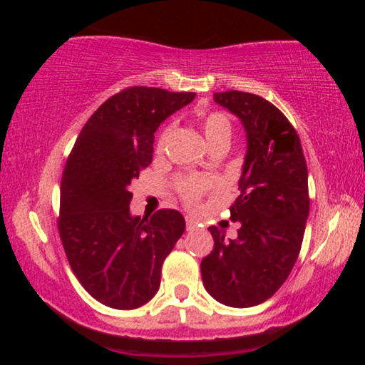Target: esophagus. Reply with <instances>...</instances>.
I'll return each mask as SVG.
<instances>
[{"instance_id": "1", "label": "esophagus", "mask_w": 365, "mask_h": 365, "mask_svg": "<svg viewBox=\"0 0 365 365\" xmlns=\"http://www.w3.org/2000/svg\"><path fill=\"white\" fill-rule=\"evenodd\" d=\"M197 225H198L197 220H193L192 216H187V230L188 231H193L195 227H197Z\"/></svg>"}]
</instances>
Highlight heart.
Returning <instances> with one entry per match:
<instances>
[{
  "label": "heart",
  "instance_id": "b5f03b06",
  "mask_svg": "<svg viewBox=\"0 0 365 365\" xmlns=\"http://www.w3.org/2000/svg\"><path fill=\"white\" fill-rule=\"evenodd\" d=\"M205 138L208 144H213L221 139H231V123L225 114L221 113H210L201 119ZM210 187V180L203 177H183L178 180V192L182 193L183 200L188 205H195L201 198V195Z\"/></svg>",
  "mask_w": 365,
  "mask_h": 365
}]
</instances>
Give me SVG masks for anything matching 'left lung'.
<instances>
[{
    "instance_id": "8db88e82",
    "label": "left lung",
    "mask_w": 365,
    "mask_h": 365,
    "mask_svg": "<svg viewBox=\"0 0 365 365\" xmlns=\"http://www.w3.org/2000/svg\"><path fill=\"white\" fill-rule=\"evenodd\" d=\"M241 119L247 138L241 195L231 206L237 237L210 226L215 247L201 260L206 292L226 307H255L284 285L295 265L309 213L308 168L295 128L279 108L246 91L215 93Z\"/></svg>"
}]
</instances>
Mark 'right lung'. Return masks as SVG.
Wrapping results in <instances>:
<instances>
[{"label": "right lung", "mask_w": 365, "mask_h": 365, "mask_svg": "<svg viewBox=\"0 0 365 365\" xmlns=\"http://www.w3.org/2000/svg\"><path fill=\"white\" fill-rule=\"evenodd\" d=\"M195 93L130 86L78 134L61 182V235L75 277L103 304L134 309L160 287L162 264L185 231L177 210L133 216L130 182L152 162L154 133Z\"/></svg>", "instance_id": "obj_1"}]
</instances>
